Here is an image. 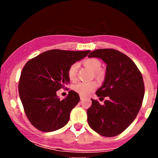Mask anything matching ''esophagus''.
<instances>
[{
  "label": "esophagus",
  "mask_w": 158,
  "mask_h": 158,
  "mask_svg": "<svg viewBox=\"0 0 158 158\" xmlns=\"http://www.w3.org/2000/svg\"><path fill=\"white\" fill-rule=\"evenodd\" d=\"M80 99H81V100H84V97H83V96H80Z\"/></svg>",
  "instance_id": "obj_1"
}]
</instances>
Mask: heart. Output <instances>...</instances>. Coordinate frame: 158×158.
<instances>
[{
	"mask_svg": "<svg viewBox=\"0 0 158 158\" xmlns=\"http://www.w3.org/2000/svg\"><path fill=\"white\" fill-rule=\"evenodd\" d=\"M83 64L94 73V75L98 79L101 80L104 78L105 74L103 71L100 69L101 62L100 60L96 58H88L83 61ZM78 67L77 63H74L69 67L68 74L69 79L71 81H74L76 79ZM96 87H97V83L95 81L80 82L74 85V90L81 95L87 96L90 95L96 89Z\"/></svg>",
	"mask_w": 158,
	"mask_h": 158,
	"instance_id": "heart-1",
	"label": "heart"
}]
</instances>
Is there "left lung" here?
<instances>
[{
  "mask_svg": "<svg viewBox=\"0 0 158 158\" xmlns=\"http://www.w3.org/2000/svg\"><path fill=\"white\" fill-rule=\"evenodd\" d=\"M89 57L100 58L106 64L105 81L95 93L108 100L102 105L91 99L88 123L100 135L115 137L130 126L140 110L145 91L143 77L135 63L119 51L97 49Z\"/></svg>",
  "mask_w": 158,
  "mask_h": 158,
  "instance_id": "obj_1",
  "label": "left lung"
}]
</instances>
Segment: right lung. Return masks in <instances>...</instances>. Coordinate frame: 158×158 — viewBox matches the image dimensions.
Segmentation results:
<instances>
[{"label":"right lung","instance_id":"right-lung-1","mask_svg":"<svg viewBox=\"0 0 158 158\" xmlns=\"http://www.w3.org/2000/svg\"><path fill=\"white\" fill-rule=\"evenodd\" d=\"M90 52L52 49L26 63L19 82V93L26 116L37 130L53 132L68 123L71 111L80 100L79 95L69 90L61 100L56 91L69 83V67Z\"/></svg>","mask_w":158,"mask_h":158}]
</instances>
